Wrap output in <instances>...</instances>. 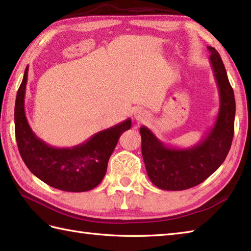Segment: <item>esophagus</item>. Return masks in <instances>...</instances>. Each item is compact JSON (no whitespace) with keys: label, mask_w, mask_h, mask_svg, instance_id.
Wrapping results in <instances>:
<instances>
[{"label":"esophagus","mask_w":251,"mask_h":251,"mask_svg":"<svg viewBox=\"0 0 251 251\" xmlns=\"http://www.w3.org/2000/svg\"><path fill=\"white\" fill-rule=\"evenodd\" d=\"M148 113L142 109H136L134 111V119L137 122H145L148 119Z\"/></svg>","instance_id":"obj_1"}]
</instances>
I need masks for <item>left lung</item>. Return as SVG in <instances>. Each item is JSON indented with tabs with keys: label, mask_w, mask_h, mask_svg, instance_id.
Wrapping results in <instances>:
<instances>
[{
	"label": "left lung",
	"mask_w": 251,
	"mask_h": 251,
	"mask_svg": "<svg viewBox=\"0 0 251 251\" xmlns=\"http://www.w3.org/2000/svg\"><path fill=\"white\" fill-rule=\"evenodd\" d=\"M219 92L220 106L214 126L197 145L169 147L146 126L140 127L141 152L151 182L166 191L186 190L201 183L225 162L232 145L235 98L221 57L207 46Z\"/></svg>",
	"instance_id": "obj_1"
}]
</instances>
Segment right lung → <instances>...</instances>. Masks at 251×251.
<instances>
[{"mask_svg":"<svg viewBox=\"0 0 251 251\" xmlns=\"http://www.w3.org/2000/svg\"><path fill=\"white\" fill-rule=\"evenodd\" d=\"M28 67L17 92L15 103V134L25 166L35 177L52 188L66 192H85L102 181L108 162L123 132L130 128L131 120L93 135L72 148H55L40 139L26 120L25 94Z\"/></svg>","mask_w":251,"mask_h":251,"instance_id":"add662e5","label":"right lung"}]
</instances>
